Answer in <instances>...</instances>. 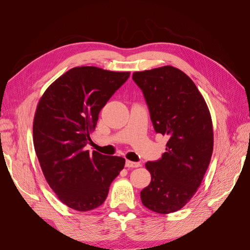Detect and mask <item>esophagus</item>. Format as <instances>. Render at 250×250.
I'll return each mask as SVG.
<instances>
[{
  "instance_id": "34e87169",
  "label": "esophagus",
  "mask_w": 250,
  "mask_h": 250,
  "mask_svg": "<svg viewBox=\"0 0 250 250\" xmlns=\"http://www.w3.org/2000/svg\"><path fill=\"white\" fill-rule=\"evenodd\" d=\"M125 166L127 168H139L141 164L137 163V162H131V161H126Z\"/></svg>"
}]
</instances>
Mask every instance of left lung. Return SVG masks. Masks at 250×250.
Wrapping results in <instances>:
<instances>
[{
	"instance_id": "1",
	"label": "left lung",
	"mask_w": 250,
	"mask_h": 250,
	"mask_svg": "<svg viewBox=\"0 0 250 250\" xmlns=\"http://www.w3.org/2000/svg\"><path fill=\"white\" fill-rule=\"evenodd\" d=\"M156 133L168 135L160 160L146 163L151 183L141 192L142 203L158 214L174 213L197 191L214 147L208 105L192 79L166 65L135 72Z\"/></svg>"
}]
</instances>
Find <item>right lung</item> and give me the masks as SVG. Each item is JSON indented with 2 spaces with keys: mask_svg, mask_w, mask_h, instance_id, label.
Wrapping results in <instances>:
<instances>
[{
  "mask_svg": "<svg viewBox=\"0 0 250 250\" xmlns=\"http://www.w3.org/2000/svg\"><path fill=\"white\" fill-rule=\"evenodd\" d=\"M129 72L77 66L46 89L33 122L34 149L51 188L65 206L79 211L100 207L125 160L86 150L99 112Z\"/></svg>",
  "mask_w": 250,
  "mask_h": 250,
  "instance_id": "right-lung-1",
  "label": "right lung"
}]
</instances>
